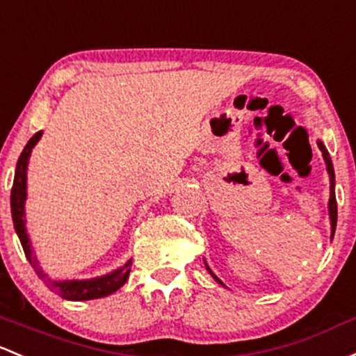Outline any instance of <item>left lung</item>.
<instances>
[{"instance_id": "1", "label": "left lung", "mask_w": 356, "mask_h": 356, "mask_svg": "<svg viewBox=\"0 0 356 356\" xmlns=\"http://www.w3.org/2000/svg\"><path fill=\"white\" fill-rule=\"evenodd\" d=\"M317 147H319L321 152H323V156L324 160H326V168H327V174H329V191H331V194H329V218H331V238L334 237V230H336V220H338V204H336V194H334V167H332V160L331 156H329V152L326 149V147L323 145V141H317ZM207 269L209 271V275L213 276V278L216 280L218 283L220 282L218 278H216L215 275H213V271L207 266ZM223 285V283H222Z\"/></svg>"}]
</instances>
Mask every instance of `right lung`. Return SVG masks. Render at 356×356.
Returning a JSON list of instances; mask_svg holds the SVG:
<instances>
[{
	"label": "right lung",
	"mask_w": 356,
	"mask_h": 356,
	"mask_svg": "<svg viewBox=\"0 0 356 356\" xmlns=\"http://www.w3.org/2000/svg\"><path fill=\"white\" fill-rule=\"evenodd\" d=\"M42 136V131L33 134L25 145L24 152H22L20 159L17 162V168H15V179H13V188H11V218H13L15 230H17L18 238H20L24 252L27 256L29 263L32 264L33 271L37 273L40 280L51 288L54 293L59 297L66 298V300H93V298H102L107 295L114 293L119 288L124 285L129 278L131 271V261L121 266L115 271L109 273V275L99 276V278L92 280H65V282H56V280L47 278L46 273L39 266V261L33 256L32 245H30V238L27 235V228H25V200H27V165L30 153L32 148L35 147L37 141Z\"/></svg>",
	"instance_id": "1"
}]
</instances>
